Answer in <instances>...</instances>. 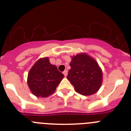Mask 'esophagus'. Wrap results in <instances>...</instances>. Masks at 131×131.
<instances>
[{
    "label": "esophagus",
    "instance_id": "1",
    "mask_svg": "<svg viewBox=\"0 0 131 131\" xmlns=\"http://www.w3.org/2000/svg\"><path fill=\"white\" fill-rule=\"evenodd\" d=\"M63 74H64V77H67V74H68V71H67V70H65V71H64Z\"/></svg>",
    "mask_w": 131,
    "mask_h": 131
}]
</instances>
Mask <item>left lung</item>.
Returning a JSON list of instances; mask_svg holds the SVG:
<instances>
[{
  "instance_id": "1",
  "label": "left lung",
  "mask_w": 131,
  "mask_h": 131,
  "mask_svg": "<svg viewBox=\"0 0 131 131\" xmlns=\"http://www.w3.org/2000/svg\"><path fill=\"white\" fill-rule=\"evenodd\" d=\"M67 78L75 91L82 95L96 93L102 83V71L97 62L86 54L74 56Z\"/></svg>"
}]
</instances>
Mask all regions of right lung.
<instances>
[{
    "label": "right lung",
    "instance_id": "1",
    "mask_svg": "<svg viewBox=\"0 0 131 131\" xmlns=\"http://www.w3.org/2000/svg\"><path fill=\"white\" fill-rule=\"evenodd\" d=\"M64 74L48 58L40 59L31 68L28 74V85L32 94L38 97H47L55 91Z\"/></svg>",
    "mask_w": 131,
    "mask_h": 131
}]
</instances>
